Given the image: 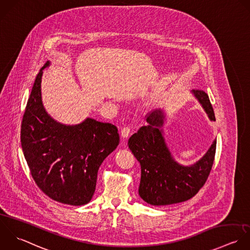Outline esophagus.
I'll use <instances>...</instances> for the list:
<instances>
[{"label": "esophagus", "mask_w": 250, "mask_h": 250, "mask_svg": "<svg viewBox=\"0 0 250 250\" xmlns=\"http://www.w3.org/2000/svg\"><path fill=\"white\" fill-rule=\"evenodd\" d=\"M130 134V128L129 127H124L122 130H121V135L124 139H126Z\"/></svg>", "instance_id": "esophagus-1"}]
</instances>
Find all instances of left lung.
Wrapping results in <instances>:
<instances>
[{"label": "left lung", "instance_id": "left-lung-1", "mask_svg": "<svg viewBox=\"0 0 250 250\" xmlns=\"http://www.w3.org/2000/svg\"><path fill=\"white\" fill-rule=\"evenodd\" d=\"M191 93L208 119L215 122L208 95L202 90ZM167 118L165 109L154 111L147 117L148 125L142 126L128 140V148L141 166L139 196L152 206L173 205L193 198L206 183L215 156L216 139L196 163L185 166L175 161L166 142Z\"/></svg>", "mask_w": 250, "mask_h": 250}]
</instances>
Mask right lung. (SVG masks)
<instances>
[{
    "instance_id": "right-lung-1",
    "label": "right lung",
    "mask_w": 250,
    "mask_h": 250,
    "mask_svg": "<svg viewBox=\"0 0 250 250\" xmlns=\"http://www.w3.org/2000/svg\"><path fill=\"white\" fill-rule=\"evenodd\" d=\"M40 70L29 96L21 124L22 151L39 188L50 199L65 205L90 202L97 172L103 161L118 147V128L86 118L77 125L54 120L42 100Z\"/></svg>"
}]
</instances>
